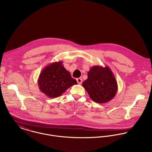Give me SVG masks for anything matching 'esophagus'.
Segmentation results:
<instances>
[{"label": "esophagus", "instance_id": "obj_1", "mask_svg": "<svg viewBox=\"0 0 152 152\" xmlns=\"http://www.w3.org/2000/svg\"><path fill=\"white\" fill-rule=\"evenodd\" d=\"M76 80H77V83L79 84H82V81H83V80H82V79L81 77L77 78V79H76Z\"/></svg>", "mask_w": 152, "mask_h": 152}]
</instances>
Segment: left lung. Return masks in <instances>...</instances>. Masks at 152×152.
Listing matches in <instances>:
<instances>
[{
	"label": "left lung",
	"instance_id": "obj_1",
	"mask_svg": "<svg viewBox=\"0 0 152 152\" xmlns=\"http://www.w3.org/2000/svg\"><path fill=\"white\" fill-rule=\"evenodd\" d=\"M87 79L82 86L93 101L100 104L111 101L118 91L114 75L108 66H93L87 73Z\"/></svg>",
	"mask_w": 152,
	"mask_h": 152
}]
</instances>
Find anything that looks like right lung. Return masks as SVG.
Returning <instances> with one entry per match:
<instances>
[{
    "mask_svg": "<svg viewBox=\"0 0 152 152\" xmlns=\"http://www.w3.org/2000/svg\"><path fill=\"white\" fill-rule=\"evenodd\" d=\"M62 63V61L55 62L47 65L38 77L39 90L50 98L59 97L68 88L77 84Z\"/></svg>",
    "mask_w": 152,
    "mask_h": 152,
    "instance_id": "right-lung-1",
    "label": "right lung"
}]
</instances>
